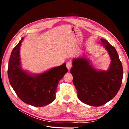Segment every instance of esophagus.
<instances>
[{"label":"esophagus","mask_w":129,"mask_h":129,"mask_svg":"<svg viewBox=\"0 0 129 129\" xmlns=\"http://www.w3.org/2000/svg\"><path fill=\"white\" fill-rule=\"evenodd\" d=\"M66 66H67V69H68V71H69L70 69H71V68H72V63L71 62H67V64H66Z\"/></svg>","instance_id":"obj_1"}]
</instances>
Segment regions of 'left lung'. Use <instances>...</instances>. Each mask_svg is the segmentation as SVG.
Returning a JSON list of instances; mask_svg holds the SVG:
<instances>
[{
  "instance_id": "left-lung-1",
  "label": "left lung",
  "mask_w": 129,
  "mask_h": 129,
  "mask_svg": "<svg viewBox=\"0 0 129 129\" xmlns=\"http://www.w3.org/2000/svg\"><path fill=\"white\" fill-rule=\"evenodd\" d=\"M99 44L110 56V64L107 71L95 68L86 55L73 58L71 69L78 98L93 107L101 106L114 98L120 89L123 75L115 48L104 39H101Z\"/></svg>"
}]
</instances>
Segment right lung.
I'll list each match as a JSON object with an SVG mask.
<instances>
[{
	"label": "right lung",
	"mask_w": 129,
	"mask_h": 129,
	"mask_svg": "<svg viewBox=\"0 0 129 129\" xmlns=\"http://www.w3.org/2000/svg\"><path fill=\"white\" fill-rule=\"evenodd\" d=\"M24 38L12 51L7 73L10 84L23 102L32 106L44 107L55 99L59 81L68 72L66 63L39 74H33L22 68L20 55Z\"/></svg>",
	"instance_id": "right-lung-1"
}]
</instances>
